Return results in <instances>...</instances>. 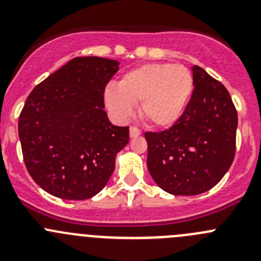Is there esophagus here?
I'll list each match as a JSON object with an SVG mask.
<instances>
[{"label":"esophagus","mask_w":261,"mask_h":261,"mask_svg":"<svg viewBox=\"0 0 261 261\" xmlns=\"http://www.w3.org/2000/svg\"><path fill=\"white\" fill-rule=\"evenodd\" d=\"M141 135V131L136 127H130V138H139Z\"/></svg>","instance_id":"34e87169"}]
</instances>
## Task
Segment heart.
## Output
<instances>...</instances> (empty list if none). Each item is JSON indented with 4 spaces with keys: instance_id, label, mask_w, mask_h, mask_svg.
Here are the masks:
<instances>
[{
    "instance_id": "b5f03b06",
    "label": "heart",
    "mask_w": 261,
    "mask_h": 261,
    "mask_svg": "<svg viewBox=\"0 0 261 261\" xmlns=\"http://www.w3.org/2000/svg\"><path fill=\"white\" fill-rule=\"evenodd\" d=\"M194 82L188 68L169 63H149L128 70L117 88L109 87L105 102L117 120H127L134 105L140 103L143 120L159 128L179 121L193 93Z\"/></svg>"
}]
</instances>
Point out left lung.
<instances>
[{
	"label": "left lung",
	"mask_w": 261,
	"mask_h": 261,
	"mask_svg": "<svg viewBox=\"0 0 261 261\" xmlns=\"http://www.w3.org/2000/svg\"><path fill=\"white\" fill-rule=\"evenodd\" d=\"M194 89L177 123L145 133L147 169L155 183L174 196H196L223 178L235 156L238 112L222 83L192 67Z\"/></svg>",
	"instance_id": "obj_1"
}]
</instances>
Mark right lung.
<instances>
[{"instance_id":"obj_1","label":"right lung","mask_w":261,"mask_h":261,"mask_svg":"<svg viewBox=\"0 0 261 261\" xmlns=\"http://www.w3.org/2000/svg\"><path fill=\"white\" fill-rule=\"evenodd\" d=\"M117 60L78 57L33 89L18 118L26 169L39 187L62 199H88L105 188L128 127L110 122L105 87Z\"/></svg>"}]
</instances>
